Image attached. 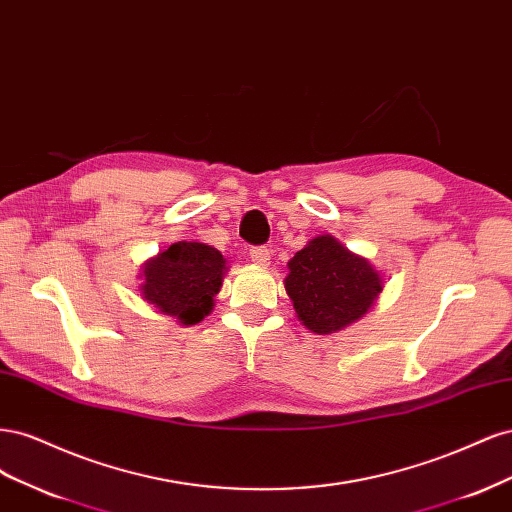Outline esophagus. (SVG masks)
<instances>
[{
  "label": "esophagus",
  "instance_id": "esophagus-1",
  "mask_svg": "<svg viewBox=\"0 0 512 512\" xmlns=\"http://www.w3.org/2000/svg\"><path fill=\"white\" fill-rule=\"evenodd\" d=\"M250 258L256 262V265H269L271 260V250L267 245H256L250 250Z\"/></svg>",
  "mask_w": 512,
  "mask_h": 512
}]
</instances>
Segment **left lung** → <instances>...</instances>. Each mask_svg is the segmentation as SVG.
I'll return each mask as SVG.
<instances>
[{
	"mask_svg": "<svg viewBox=\"0 0 512 512\" xmlns=\"http://www.w3.org/2000/svg\"><path fill=\"white\" fill-rule=\"evenodd\" d=\"M286 292L309 331L327 335L359 320L382 290L378 271L331 235L316 237L288 262Z\"/></svg>",
	"mask_w": 512,
	"mask_h": 512,
	"instance_id": "8db88e82",
	"label": "left lung"
}]
</instances>
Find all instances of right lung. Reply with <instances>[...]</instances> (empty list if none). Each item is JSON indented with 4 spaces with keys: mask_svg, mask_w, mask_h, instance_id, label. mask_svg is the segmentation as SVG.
Segmentation results:
<instances>
[{
    "mask_svg": "<svg viewBox=\"0 0 512 512\" xmlns=\"http://www.w3.org/2000/svg\"><path fill=\"white\" fill-rule=\"evenodd\" d=\"M224 271L226 260L215 247L179 241L145 267L143 294L160 312L194 324L211 312Z\"/></svg>",
    "mask_w": 512,
    "mask_h": 512,
    "instance_id": "obj_1",
    "label": "right lung"
}]
</instances>
